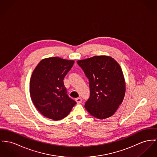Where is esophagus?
<instances>
[{
    "mask_svg": "<svg viewBox=\"0 0 157 157\" xmlns=\"http://www.w3.org/2000/svg\"><path fill=\"white\" fill-rule=\"evenodd\" d=\"M75 101H76V102H77L78 104H80V103L82 102V98H76V99H75Z\"/></svg>",
    "mask_w": 157,
    "mask_h": 157,
    "instance_id": "34e87169",
    "label": "esophagus"
}]
</instances>
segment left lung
<instances>
[{
	"mask_svg": "<svg viewBox=\"0 0 157 157\" xmlns=\"http://www.w3.org/2000/svg\"><path fill=\"white\" fill-rule=\"evenodd\" d=\"M77 63L89 81L90 94L85 108L99 119L110 117L125 95V80L120 65L108 56H94Z\"/></svg>",
	"mask_w": 157,
	"mask_h": 157,
	"instance_id": "obj_1",
	"label": "left lung"
}]
</instances>
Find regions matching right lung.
Wrapping results in <instances>:
<instances>
[{
  "label": "right lung",
  "mask_w": 157,
  "mask_h": 157,
  "mask_svg": "<svg viewBox=\"0 0 157 157\" xmlns=\"http://www.w3.org/2000/svg\"><path fill=\"white\" fill-rule=\"evenodd\" d=\"M74 61L59 57L42 59L32 73L30 94L42 115L55 121L67 117L76 102L67 94L63 80Z\"/></svg>",
  "instance_id": "add662e5"
}]
</instances>
